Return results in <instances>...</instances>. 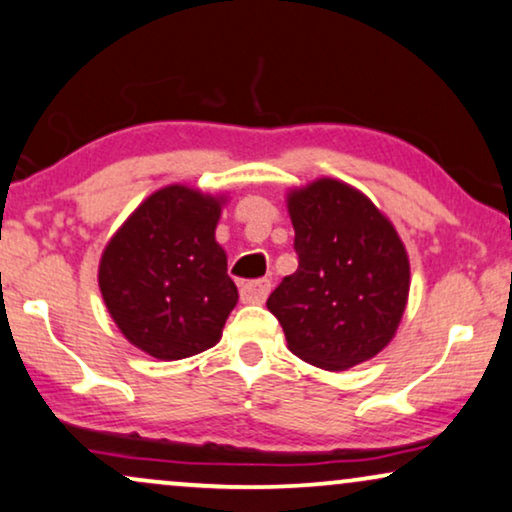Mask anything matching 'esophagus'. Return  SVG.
Returning a JSON list of instances; mask_svg holds the SVG:
<instances>
[{
	"label": "esophagus",
	"mask_w": 512,
	"mask_h": 512,
	"mask_svg": "<svg viewBox=\"0 0 512 512\" xmlns=\"http://www.w3.org/2000/svg\"><path fill=\"white\" fill-rule=\"evenodd\" d=\"M271 290V281L269 278H257V281H248L241 286V300L250 302V304H260L267 300Z\"/></svg>",
	"instance_id": "34e87169"
}]
</instances>
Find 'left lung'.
<instances>
[{"mask_svg": "<svg viewBox=\"0 0 512 512\" xmlns=\"http://www.w3.org/2000/svg\"><path fill=\"white\" fill-rule=\"evenodd\" d=\"M288 212L297 271L267 300L288 349L326 371L368 361L392 340L409 297L397 231L364 193L335 179L290 193Z\"/></svg>", "mask_w": 512, "mask_h": 512, "instance_id": "1", "label": "left lung"}]
</instances>
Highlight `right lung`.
Returning <instances> with one entry per match:
<instances>
[{
	"label": "right lung",
	"instance_id": "right-lung-1",
	"mask_svg": "<svg viewBox=\"0 0 512 512\" xmlns=\"http://www.w3.org/2000/svg\"><path fill=\"white\" fill-rule=\"evenodd\" d=\"M219 205L186 186H165L103 250V302L122 335L155 359H186L212 347L236 307V283L215 241Z\"/></svg>",
	"mask_w": 512,
	"mask_h": 512
}]
</instances>
